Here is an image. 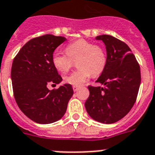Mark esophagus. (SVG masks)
<instances>
[{
    "label": "esophagus",
    "mask_w": 155,
    "mask_h": 155,
    "mask_svg": "<svg viewBox=\"0 0 155 155\" xmlns=\"http://www.w3.org/2000/svg\"><path fill=\"white\" fill-rule=\"evenodd\" d=\"M73 90H74V92H77L78 90H79V88H80V87L79 86H73Z\"/></svg>",
    "instance_id": "34e87169"
}]
</instances>
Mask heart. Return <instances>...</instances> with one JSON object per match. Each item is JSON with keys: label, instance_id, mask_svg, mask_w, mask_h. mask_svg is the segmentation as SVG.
<instances>
[{"label": "heart", "instance_id": "1", "mask_svg": "<svg viewBox=\"0 0 155 155\" xmlns=\"http://www.w3.org/2000/svg\"><path fill=\"white\" fill-rule=\"evenodd\" d=\"M66 54L55 51L51 56V62L56 70L67 72L77 60L78 69L64 76L67 84L80 86L91 75L101 74L105 68L107 54L104 47L85 39H78L66 47Z\"/></svg>", "mask_w": 155, "mask_h": 155}]
</instances>
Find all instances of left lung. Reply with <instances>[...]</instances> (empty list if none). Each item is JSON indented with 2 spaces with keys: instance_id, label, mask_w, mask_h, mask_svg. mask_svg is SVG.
Instances as JSON below:
<instances>
[{
  "instance_id": "8db88e82",
  "label": "left lung",
  "mask_w": 155,
  "mask_h": 155,
  "mask_svg": "<svg viewBox=\"0 0 155 155\" xmlns=\"http://www.w3.org/2000/svg\"><path fill=\"white\" fill-rule=\"evenodd\" d=\"M102 40L107 51V63L96 81L104 87L88 86L89 97L85 108L92 119L112 124L123 118L134 104L141 83V71L134 54L126 43L103 35Z\"/></svg>"
}]
</instances>
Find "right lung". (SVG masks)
<instances>
[{
    "label": "right lung",
    "instance_id": "add662e5",
    "mask_svg": "<svg viewBox=\"0 0 155 155\" xmlns=\"http://www.w3.org/2000/svg\"><path fill=\"white\" fill-rule=\"evenodd\" d=\"M66 38L45 35L30 39L13 58L11 79L13 96L21 112L39 124H50L63 117L73 95L71 85L66 84L49 90L62 77L52 64L54 50Z\"/></svg>",
    "mask_w": 155,
    "mask_h": 155
}]
</instances>
